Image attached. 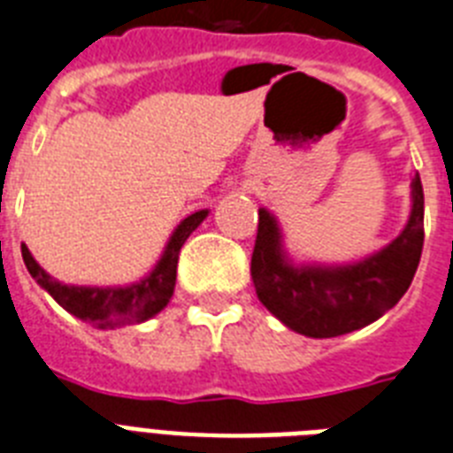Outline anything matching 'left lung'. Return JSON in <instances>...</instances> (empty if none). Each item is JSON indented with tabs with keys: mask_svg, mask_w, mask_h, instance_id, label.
<instances>
[{
	"mask_svg": "<svg viewBox=\"0 0 453 453\" xmlns=\"http://www.w3.org/2000/svg\"><path fill=\"white\" fill-rule=\"evenodd\" d=\"M250 276L259 303L290 331L335 338L373 324L402 300L423 252V184L411 179V215L404 231L371 257L342 266H296L283 250L276 217L259 210Z\"/></svg>",
	"mask_w": 453,
	"mask_h": 453,
	"instance_id": "obj_1",
	"label": "left lung"
}]
</instances>
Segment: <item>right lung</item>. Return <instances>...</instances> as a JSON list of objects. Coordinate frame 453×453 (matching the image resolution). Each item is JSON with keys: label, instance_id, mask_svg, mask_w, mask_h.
Here are the masks:
<instances>
[{"label": "right lung", "instance_id": "1", "mask_svg": "<svg viewBox=\"0 0 453 453\" xmlns=\"http://www.w3.org/2000/svg\"><path fill=\"white\" fill-rule=\"evenodd\" d=\"M205 217H208V210H198L194 215H188L174 229V234L165 245L163 255L157 259V265L153 266V272L139 283H132V286H125V288L65 286V283L51 279L35 262L27 245H20V252H23V262H26L30 276L73 317L82 319L87 324H94L96 328L142 324L146 319L156 317L157 311H163L170 303L172 293H174V281H177L179 250H181L184 241L198 229V224Z\"/></svg>", "mask_w": 453, "mask_h": 453}]
</instances>
